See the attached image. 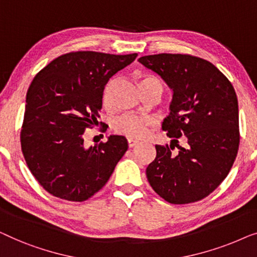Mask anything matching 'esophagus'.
Returning <instances> with one entry per match:
<instances>
[{
    "mask_svg": "<svg viewBox=\"0 0 257 257\" xmlns=\"http://www.w3.org/2000/svg\"><path fill=\"white\" fill-rule=\"evenodd\" d=\"M137 144H139V141H135V140H132V139L128 140V147L129 148H134L135 146H137Z\"/></svg>",
    "mask_w": 257,
    "mask_h": 257,
    "instance_id": "1",
    "label": "esophagus"
}]
</instances>
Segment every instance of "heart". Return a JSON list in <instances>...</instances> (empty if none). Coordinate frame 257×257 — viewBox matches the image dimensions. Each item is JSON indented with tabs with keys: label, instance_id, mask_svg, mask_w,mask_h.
I'll return each mask as SVG.
<instances>
[{
	"label": "heart",
	"instance_id": "heart-1",
	"mask_svg": "<svg viewBox=\"0 0 257 257\" xmlns=\"http://www.w3.org/2000/svg\"><path fill=\"white\" fill-rule=\"evenodd\" d=\"M153 87L160 88L163 92V84H162L160 79L155 77V75H144L141 79V88H142V91H146V89ZM103 101L107 103V93H104ZM153 124L154 120L151 117L141 116V115L136 114H125L122 115L121 117H118L114 122L113 129L118 135L125 136L132 140H141L144 139L149 134L150 127Z\"/></svg>",
	"mask_w": 257,
	"mask_h": 257
}]
</instances>
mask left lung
Segmentation results:
<instances>
[{
  "label": "left lung",
  "mask_w": 257,
  "mask_h": 257,
  "mask_svg": "<svg viewBox=\"0 0 257 257\" xmlns=\"http://www.w3.org/2000/svg\"><path fill=\"white\" fill-rule=\"evenodd\" d=\"M139 61L172 88L170 114L162 124L172 139L156 146L148 182L170 204H190L211 194L235 161L240 130L235 89L214 65L199 57L160 53ZM187 141L179 146L178 138ZM179 153H172L174 147Z\"/></svg>",
  "instance_id": "8db88e82"
}]
</instances>
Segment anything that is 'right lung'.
I'll return each instance as SVG.
<instances>
[{
    "label": "right lung",
    "mask_w": 257,
    "mask_h": 257,
    "mask_svg": "<svg viewBox=\"0 0 257 257\" xmlns=\"http://www.w3.org/2000/svg\"><path fill=\"white\" fill-rule=\"evenodd\" d=\"M136 57L70 52L36 74L27 93L21 147L29 170L50 194L81 202L106 185L127 140L111 135L87 149L84 133L99 123L108 80Z\"/></svg>",
    "instance_id": "right-lung-1"
}]
</instances>
